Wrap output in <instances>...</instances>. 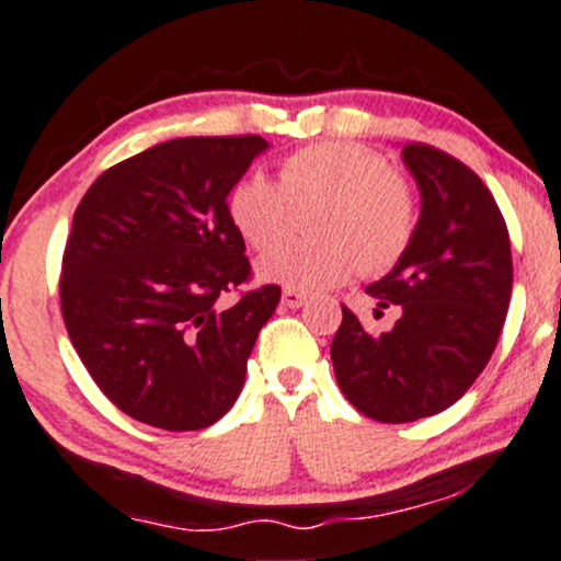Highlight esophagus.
Here are the masks:
<instances>
[{
  "mask_svg": "<svg viewBox=\"0 0 561 561\" xmlns=\"http://www.w3.org/2000/svg\"><path fill=\"white\" fill-rule=\"evenodd\" d=\"M304 304H306L304 293L290 290V287H285V290H282V306H285V309H300Z\"/></svg>",
  "mask_w": 561,
  "mask_h": 561,
  "instance_id": "1",
  "label": "esophagus"
}]
</instances>
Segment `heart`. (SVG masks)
<instances>
[{
	"mask_svg": "<svg viewBox=\"0 0 561 561\" xmlns=\"http://www.w3.org/2000/svg\"><path fill=\"white\" fill-rule=\"evenodd\" d=\"M322 204L314 219L319 240L275 244L291 230L294 210ZM229 218L255 250H275L257 261V276L290 290H330L362 266L386 271L408 250L415 231V196L389 172L378 153L354 144H313L290 153L279 183L250 172L233 183Z\"/></svg>",
	"mask_w": 561,
	"mask_h": 561,
	"instance_id": "obj_1",
	"label": "heart"
}]
</instances>
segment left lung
<instances>
[{
    "mask_svg": "<svg viewBox=\"0 0 561 561\" xmlns=\"http://www.w3.org/2000/svg\"><path fill=\"white\" fill-rule=\"evenodd\" d=\"M402 162L421 191L408 250L367 293L399 306L370 335L343 306L330 356L341 391L380 423L436 415L471 389L508 313L514 266L506 220L477 172L450 153L408 144Z\"/></svg>",
    "mask_w": 561,
    "mask_h": 561,
    "instance_id": "8db88e82",
    "label": "left lung"
}]
</instances>
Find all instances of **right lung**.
Segmentation results:
<instances>
[{
	"instance_id": "obj_1",
	"label": "right lung",
	"mask_w": 561,
	"mask_h": 561,
	"mask_svg": "<svg viewBox=\"0 0 561 561\" xmlns=\"http://www.w3.org/2000/svg\"><path fill=\"white\" fill-rule=\"evenodd\" d=\"M261 135L175 138L103 172L73 213L60 309L79 359L125 415L164 431L231 410L282 290L226 306L250 261L229 218Z\"/></svg>"
}]
</instances>
